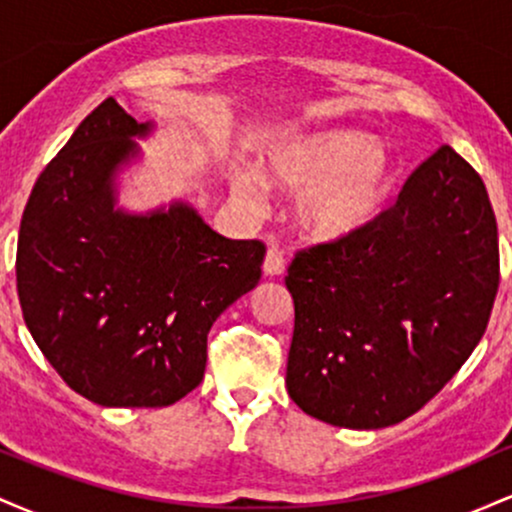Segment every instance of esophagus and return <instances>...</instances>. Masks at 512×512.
Masks as SVG:
<instances>
[{
    "label": "esophagus",
    "mask_w": 512,
    "mask_h": 512,
    "mask_svg": "<svg viewBox=\"0 0 512 512\" xmlns=\"http://www.w3.org/2000/svg\"><path fill=\"white\" fill-rule=\"evenodd\" d=\"M284 269H286L284 255H281L279 248H269L267 257H264V274L279 276V274H284Z\"/></svg>",
    "instance_id": "obj_1"
}]
</instances>
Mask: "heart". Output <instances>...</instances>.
<instances>
[{
	"instance_id": "obj_1",
	"label": "heart",
	"mask_w": 512,
	"mask_h": 512,
	"mask_svg": "<svg viewBox=\"0 0 512 512\" xmlns=\"http://www.w3.org/2000/svg\"><path fill=\"white\" fill-rule=\"evenodd\" d=\"M264 175L281 187L301 190L298 223L315 240L356 236L383 209L395 182V163L385 146L351 129L296 134L264 156ZM233 195L262 207V180L236 170Z\"/></svg>"
}]
</instances>
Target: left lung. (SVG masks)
<instances>
[{
  "instance_id": "8db88e82",
  "label": "left lung",
  "mask_w": 512,
  "mask_h": 512,
  "mask_svg": "<svg viewBox=\"0 0 512 512\" xmlns=\"http://www.w3.org/2000/svg\"><path fill=\"white\" fill-rule=\"evenodd\" d=\"M484 180L440 146L356 236L298 250L286 390L305 414L385 428L443 390L484 337L498 291Z\"/></svg>"
}]
</instances>
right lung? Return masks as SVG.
Segmentation results:
<instances>
[{"label":"right lung","mask_w":512,"mask_h":512,"mask_svg":"<svg viewBox=\"0 0 512 512\" xmlns=\"http://www.w3.org/2000/svg\"><path fill=\"white\" fill-rule=\"evenodd\" d=\"M115 98L76 127L21 216L16 289L28 332L60 378L101 407H168L202 383L207 334L262 276L264 243L211 231L190 204L115 209L139 154Z\"/></svg>","instance_id":"obj_1"}]
</instances>
